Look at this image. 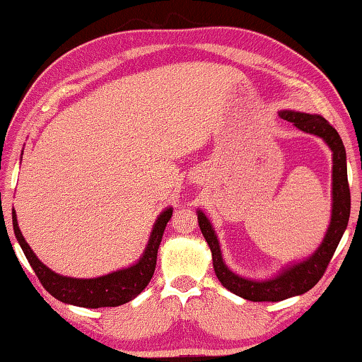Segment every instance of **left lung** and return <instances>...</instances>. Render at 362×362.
<instances>
[{"mask_svg": "<svg viewBox=\"0 0 362 362\" xmlns=\"http://www.w3.org/2000/svg\"><path fill=\"white\" fill-rule=\"evenodd\" d=\"M284 119L293 123L300 131L315 134L327 142L333 152V203H332V220L325 234L323 243L308 259L302 262L287 266L279 276L267 279V281H252L243 276H238L228 269L223 262L220 241L213 230L211 223L205 213L198 210V226L210 246L213 267L218 281L230 292L239 297L251 300V302H281V300L295 297L308 292L323 277L329 261L343 238V233L348 226L351 211V193L348 183V169H346V151L343 141L332 124L323 116L298 113V111L285 110L281 111Z\"/></svg>", "mask_w": 362, "mask_h": 362, "instance_id": "obj_1", "label": "left lung"}]
</instances>
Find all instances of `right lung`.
<instances>
[{
    "mask_svg": "<svg viewBox=\"0 0 362 362\" xmlns=\"http://www.w3.org/2000/svg\"><path fill=\"white\" fill-rule=\"evenodd\" d=\"M172 218V208H165L160 213L152 228L151 238L147 241V246L142 252V256L136 264H132L128 269H119V271L106 274V276L95 279H74L65 277L60 274L50 271L47 266H44L35 256L33 249L24 239L21 230L18 226L16 211L13 208V230L16 234L18 243L21 244L24 256L34 269L35 276L44 285V288L60 302L77 305L85 308H101V307H118L126 302H131L136 298L142 290L151 282L156 271L157 262V249L160 246L162 234L167 226V223Z\"/></svg>",
    "mask_w": 362,
    "mask_h": 362,
    "instance_id": "obj_1",
    "label": "right lung"
}]
</instances>
